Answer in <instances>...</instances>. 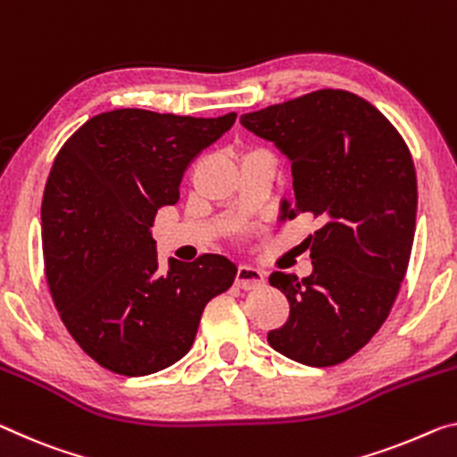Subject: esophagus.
Here are the masks:
<instances>
[{"mask_svg":"<svg viewBox=\"0 0 457 457\" xmlns=\"http://www.w3.org/2000/svg\"><path fill=\"white\" fill-rule=\"evenodd\" d=\"M235 284L238 287H243V290H253V287L263 284V273L255 268H251V265H238Z\"/></svg>","mask_w":457,"mask_h":457,"instance_id":"1","label":"esophagus"}]
</instances>
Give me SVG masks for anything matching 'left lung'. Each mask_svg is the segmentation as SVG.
<instances>
[{"instance_id":"left-lung-1","label":"left lung","mask_w":457,"mask_h":457,"mask_svg":"<svg viewBox=\"0 0 457 457\" xmlns=\"http://www.w3.org/2000/svg\"><path fill=\"white\" fill-rule=\"evenodd\" d=\"M241 124L292 161L287 219L312 214L320 224L308 237L311 276H270L290 317L268 341L304 366H337L380 331L406 276L417 219L411 151L380 110L345 89L311 91Z\"/></svg>"}]
</instances>
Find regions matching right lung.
Segmentation results:
<instances>
[{"mask_svg":"<svg viewBox=\"0 0 457 457\" xmlns=\"http://www.w3.org/2000/svg\"><path fill=\"white\" fill-rule=\"evenodd\" d=\"M235 120L112 110L54 157L42 195L46 282L67 331L102 368H170L192 347L204 306L233 286L237 265L222 255L170 259L161 271L151 227L179 200L187 165Z\"/></svg>","mask_w":457,"mask_h":457,"instance_id":"right-lung-1","label":"right lung"}]
</instances>
